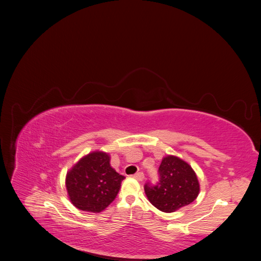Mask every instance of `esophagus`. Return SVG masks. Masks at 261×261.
I'll return each mask as SVG.
<instances>
[{
    "instance_id": "34e87169",
    "label": "esophagus",
    "mask_w": 261,
    "mask_h": 261,
    "mask_svg": "<svg viewBox=\"0 0 261 261\" xmlns=\"http://www.w3.org/2000/svg\"><path fill=\"white\" fill-rule=\"evenodd\" d=\"M134 177H135L136 179H138V180H144V178H145V174L143 172H137L135 175H134Z\"/></svg>"
}]
</instances>
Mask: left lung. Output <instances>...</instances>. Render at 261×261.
Listing matches in <instances>:
<instances>
[{"label": "left lung", "mask_w": 261, "mask_h": 261, "mask_svg": "<svg viewBox=\"0 0 261 261\" xmlns=\"http://www.w3.org/2000/svg\"><path fill=\"white\" fill-rule=\"evenodd\" d=\"M156 185L147 183L145 193L148 200L163 212H174L192 203L200 187L191 165L175 155H167L159 167Z\"/></svg>", "instance_id": "left-lung-1"}]
</instances>
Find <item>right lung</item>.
Masks as SVG:
<instances>
[{"label":"right lung","mask_w":261,"mask_h":261,"mask_svg":"<svg viewBox=\"0 0 261 261\" xmlns=\"http://www.w3.org/2000/svg\"><path fill=\"white\" fill-rule=\"evenodd\" d=\"M124 178L110 165L107 152L93 151L67 172L65 185L76 208L98 213L115 199Z\"/></svg>","instance_id":"obj_1"}]
</instances>
